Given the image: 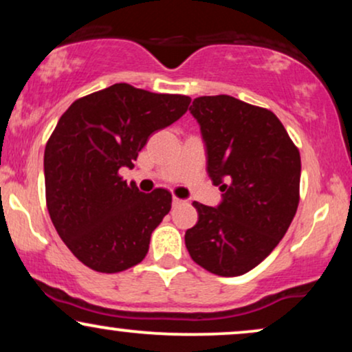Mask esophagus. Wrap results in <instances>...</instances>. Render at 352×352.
Listing matches in <instances>:
<instances>
[{"instance_id":"34e87169","label":"esophagus","mask_w":352,"mask_h":352,"mask_svg":"<svg viewBox=\"0 0 352 352\" xmlns=\"http://www.w3.org/2000/svg\"><path fill=\"white\" fill-rule=\"evenodd\" d=\"M172 204H173V207H179V205L184 204V200H180V199H177V197H173Z\"/></svg>"}]
</instances>
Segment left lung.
Segmentation results:
<instances>
[{"instance_id": "obj_1", "label": "left lung", "mask_w": 352, "mask_h": 352, "mask_svg": "<svg viewBox=\"0 0 352 352\" xmlns=\"http://www.w3.org/2000/svg\"><path fill=\"white\" fill-rule=\"evenodd\" d=\"M190 114L223 200L217 208L193 201L199 221L185 232V245L207 272L240 276L273 252L296 215L300 151L272 111L232 96L193 99Z\"/></svg>"}]
</instances>
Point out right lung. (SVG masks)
Here are the masks:
<instances>
[{
  "label": "right lung",
  "instance_id": "1",
  "mask_svg": "<svg viewBox=\"0 0 352 352\" xmlns=\"http://www.w3.org/2000/svg\"><path fill=\"white\" fill-rule=\"evenodd\" d=\"M188 96L114 84L84 96L60 116L44 151L47 212L72 254L99 273L144 260L172 193H142L119 170L134 167L148 137L187 112Z\"/></svg>",
  "mask_w": 352,
  "mask_h": 352
}]
</instances>
